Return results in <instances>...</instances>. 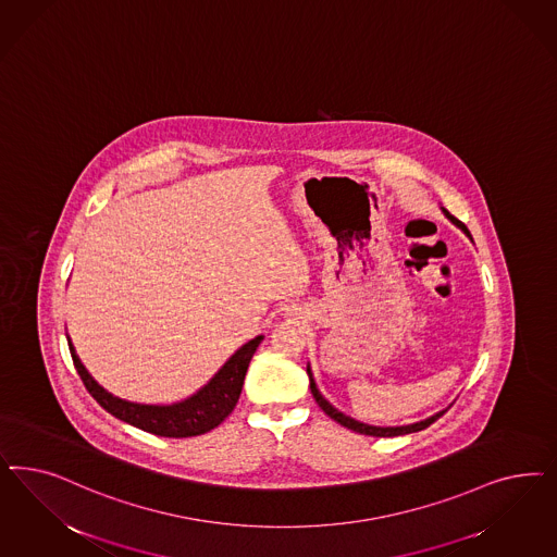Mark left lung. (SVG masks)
I'll list each match as a JSON object with an SVG mask.
<instances>
[{"label": "left lung", "mask_w": 557, "mask_h": 557, "mask_svg": "<svg viewBox=\"0 0 557 557\" xmlns=\"http://www.w3.org/2000/svg\"><path fill=\"white\" fill-rule=\"evenodd\" d=\"M441 211H443V215L449 219L453 225H457L463 234L473 242V237L469 234V230H467L466 225L459 221V219H455V216L450 215L447 209H443L441 207ZM307 375H309V387H311V394L315 397V401H318V406L322 408L323 412L327 413L332 420H336L338 424L342 426H346V429H350V431L359 432V434H369V436H401V434H410V432L424 431V429H429L432 422H436L443 413L447 412L449 408H445V410H441V412L434 413L431 418H426V420H420V422H413V424H404V426H375V424H367V422H360L357 418H352V416H348V413L341 412L338 408H334L325 397H323L322 392L318 389V383H315V379H313V373H311V367L307 364Z\"/></svg>", "instance_id": "8db88e82"}]
</instances>
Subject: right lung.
I'll return each mask as SVG.
<instances>
[{"instance_id": "right-lung-1", "label": "right lung", "mask_w": 557, "mask_h": 557, "mask_svg": "<svg viewBox=\"0 0 557 557\" xmlns=\"http://www.w3.org/2000/svg\"><path fill=\"white\" fill-rule=\"evenodd\" d=\"M264 336H256L244 346H239L213 377L207 381L198 392H195L174 404H141L131 401L125 397L110 394L96 379L91 377L86 364L79 360L72 338L67 336L73 364L84 381L91 397L114 418L123 420L131 426H137L145 432L170 436V438H186L213 431L230 413L234 412L235 404L242 394L246 371L250 367L251 357Z\"/></svg>"}]
</instances>
